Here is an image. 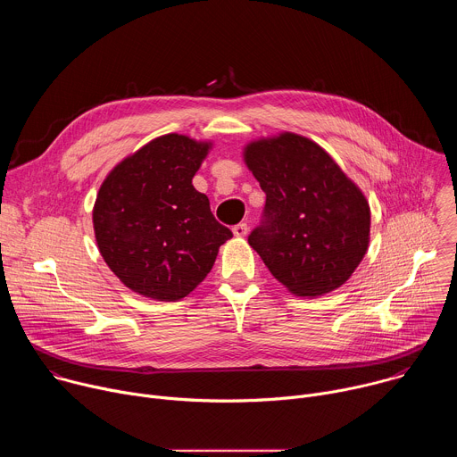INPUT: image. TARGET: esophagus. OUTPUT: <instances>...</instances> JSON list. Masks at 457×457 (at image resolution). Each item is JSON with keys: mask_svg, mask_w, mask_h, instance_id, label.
I'll return each instance as SVG.
<instances>
[{"mask_svg": "<svg viewBox=\"0 0 457 457\" xmlns=\"http://www.w3.org/2000/svg\"><path fill=\"white\" fill-rule=\"evenodd\" d=\"M247 231H249V228H247V224L245 222H240V224H237V226H233V235L235 237H245L247 235Z\"/></svg>", "mask_w": 457, "mask_h": 457, "instance_id": "obj_1", "label": "esophagus"}]
</instances>
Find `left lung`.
Wrapping results in <instances>:
<instances>
[{
    "instance_id": "left-lung-1",
    "label": "left lung",
    "mask_w": 457,
    "mask_h": 457,
    "mask_svg": "<svg viewBox=\"0 0 457 457\" xmlns=\"http://www.w3.org/2000/svg\"><path fill=\"white\" fill-rule=\"evenodd\" d=\"M244 161L266 193L247 242L271 275L296 296L345 284L369 247L370 210L360 187L328 152L291 132L249 143Z\"/></svg>"
}]
</instances>
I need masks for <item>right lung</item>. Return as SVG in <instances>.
I'll return each instance as SVG.
<instances>
[{
    "label": "right lung",
    "mask_w": 457,
    "mask_h": 457,
    "mask_svg": "<svg viewBox=\"0 0 457 457\" xmlns=\"http://www.w3.org/2000/svg\"><path fill=\"white\" fill-rule=\"evenodd\" d=\"M210 148L187 136L157 137L120 161L99 187L92 212L99 253L113 275L143 296L184 298L233 237L191 184Z\"/></svg>",
    "instance_id": "1"
}]
</instances>
